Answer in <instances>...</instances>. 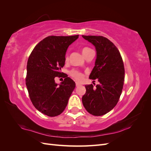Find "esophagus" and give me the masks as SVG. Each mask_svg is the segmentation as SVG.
Instances as JSON below:
<instances>
[{"mask_svg": "<svg viewBox=\"0 0 151 151\" xmlns=\"http://www.w3.org/2000/svg\"><path fill=\"white\" fill-rule=\"evenodd\" d=\"M76 85L77 87H78V86H81V84H79V83H77V82H76Z\"/></svg>", "mask_w": 151, "mask_h": 151, "instance_id": "1", "label": "esophagus"}]
</instances>
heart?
I'll return each mask as SVG.
<instances>
[{
  "label": "heart",
  "mask_w": 151,
  "mask_h": 151,
  "mask_svg": "<svg viewBox=\"0 0 151 151\" xmlns=\"http://www.w3.org/2000/svg\"><path fill=\"white\" fill-rule=\"evenodd\" d=\"M91 50L90 48H89V47H83V48H82V53H83V55L84 56V55L88 52L89 50ZM65 60H68V57L67 56H66V57H65ZM70 75L74 77V78L76 79V80H77V81H82L83 79V77H84V76H83V74H82L81 72H78V71H76V70H73V71H72L71 72H70Z\"/></svg>",
  "instance_id": "heart-1"
}]
</instances>
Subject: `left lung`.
Wrapping results in <instances>:
<instances>
[{
  "instance_id": "left-lung-1",
  "label": "left lung",
  "mask_w": 151,
  "mask_h": 151,
  "mask_svg": "<svg viewBox=\"0 0 151 151\" xmlns=\"http://www.w3.org/2000/svg\"><path fill=\"white\" fill-rule=\"evenodd\" d=\"M95 47L96 58L90 79H98L99 84L86 86L82 98L84 108L90 114L101 116L115 107L124 83L125 69L119 50L111 41L102 36H84Z\"/></svg>"
}]
</instances>
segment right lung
Instances as JSON below:
<instances>
[{
	"label": "right lung",
	"mask_w": 151,
	"mask_h": 151,
	"mask_svg": "<svg viewBox=\"0 0 151 151\" xmlns=\"http://www.w3.org/2000/svg\"><path fill=\"white\" fill-rule=\"evenodd\" d=\"M78 38L79 35L48 36L30 54L26 84L32 103L44 115L55 116L61 114L75 89V82L60 70L65 65L68 47ZM59 76L65 79L58 85L54 78Z\"/></svg>",
	"instance_id": "add662e5"
}]
</instances>
